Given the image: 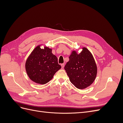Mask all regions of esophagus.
<instances>
[{
	"instance_id": "34e87169",
	"label": "esophagus",
	"mask_w": 123,
	"mask_h": 123,
	"mask_svg": "<svg viewBox=\"0 0 123 123\" xmlns=\"http://www.w3.org/2000/svg\"><path fill=\"white\" fill-rule=\"evenodd\" d=\"M61 66H62V68L63 69L64 68V66H65V64H61Z\"/></svg>"
}]
</instances>
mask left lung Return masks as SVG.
Instances as JSON below:
<instances>
[{"instance_id": "obj_1", "label": "left lung", "mask_w": 123, "mask_h": 123, "mask_svg": "<svg viewBox=\"0 0 123 123\" xmlns=\"http://www.w3.org/2000/svg\"><path fill=\"white\" fill-rule=\"evenodd\" d=\"M65 70L71 83L80 89L86 88L93 83L98 71L93 56L86 47L82 48L80 53L72 51Z\"/></svg>"}]
</instances>
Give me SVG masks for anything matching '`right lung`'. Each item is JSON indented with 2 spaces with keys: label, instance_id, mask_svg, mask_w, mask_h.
I'll list each match as a JSON object with an SVG mask.
<instances>
[{
  "label": "right lung",
  "instance_id": "add662e5",
  "mask_svg": "<svg viewBox=\"0 0 123 123\" xmlns=\"http://www.w3.org/2000/svg\"><path fill=\"white\" fill-rule=\"evenodd\" d=\"M36 46L27 58L25 64L26 72L33 82L43 85L53 79L54 75L61 68L57 58L52 53V49L44 46L41 49Z\"/></svg>",
  "mask_w": 123,
  "mask_h": 123
}]
</instances>
